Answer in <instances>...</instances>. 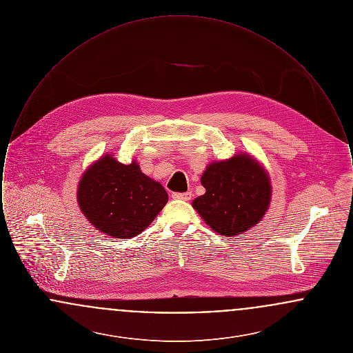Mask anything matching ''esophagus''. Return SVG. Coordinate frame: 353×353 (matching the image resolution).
<instances>
[{
  "label": "esophagus",
  "mask_w": 353,
  "mask_h": 353,
  "mask_svg": "<svg viewBox=\"0 0 353 353\" xmlns=\"http://www.w3.org/2000/svg\"><path fill=\"white\" fill-rule=\"evenodd\" d=\"M192 192H186V193H173L172 197L176 200H183V201H189L192 199Z\"/></svg>",
  "instance_id": "esophagus-1"
}]
</instances>
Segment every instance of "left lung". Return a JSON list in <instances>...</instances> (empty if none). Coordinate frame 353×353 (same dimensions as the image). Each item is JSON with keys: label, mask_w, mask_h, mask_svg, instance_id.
I'll return each mask as SVG.
<instances>
[{"label": "left lung", "mask_w": 353, "mask_h": 353, "mask_svg": "<svg viewBox=\"0 0 353 353\" xmlns=\"http://www.w3.org/2000/svg\"><path fill=\"white\" fill-rule=\"evenodd\" d=\"M205 193L192 206L216 233L232 236L255 226L271 202L269 172L249 153L208 164L201 176Z\"/></svg>", "instance_id": "obj_1"}]
</instances>
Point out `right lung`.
I'll use <instances>...</instances> for the list:
<instances>
[{"mask_svg":"<svg viewBox=\"0 0 353 353\" xmlns=\"http://www.w3.org/2000/svg\"><path fill=\"white\" fill-rule=\"evenodd\" d=\"M77 201L97 230L112 238L131 239L157 217L168 202V193L141 172L136 160L125 165L105 153L84 170Z\"/></svg>","mask_w":353,"mask_h":353,"instance_id":"add662e5","label":"right lung"}]
</instances>
